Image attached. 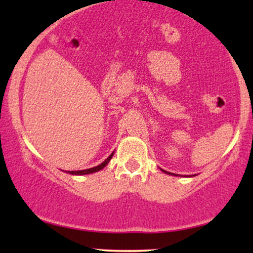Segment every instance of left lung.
<instances>
[{
  "mask_svg": "<svg viewBox=\"0 0 253 253\" xmlns=\"http://www.w3.org/2000/svg\"><path fill=\"white\" fill-rule=\"evenodd\" d=\"M163 171V172H165V173H169V175H173V173H171V172H168V171H165V170H162ZM173 176H177V175H173Z\"/></svg>",
  "mask_w": 253,
  "mask_h": 253,
  "instance_id": "obj_1",
  "label": "left lung"
}]
</instances>
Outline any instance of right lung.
I'll list each match as a JSON object with an SVG mask.
<instances>
[{
	"label": "right lung",
	"mask_w": 253,
	"mask_h": 253,
	"mask_svg": "<svg viewBox=\"0 0 253 253\" xmlns=\"http://www.w3.org/2000/svg\"><path fill=\"white\" fill-rule=\"evenodd\" d=\"M113 155H114V152L112 153V155H110L108 158L106 159V161L103 162V163H101L100 165H97V167H94V168H91V169H85V170H78V171H70V172H68L69 173H71V175H88V173H92V172H96V171H100V170H102L104 167H106L107 164L109 163V161L110 159H112V157H113Z\"/></svg>",
	"instance_id": "obj_1"
}]
</instances>
